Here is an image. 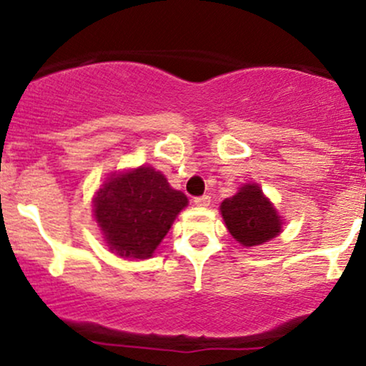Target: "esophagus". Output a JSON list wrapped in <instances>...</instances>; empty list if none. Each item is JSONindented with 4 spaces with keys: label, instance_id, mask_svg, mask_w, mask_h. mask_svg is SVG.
Masks as SVG:
<instances>
[{
    "label": "esophagus",
    "instance_id": "34e87169",
    "mask_svg": "<svg viewBox=\"0 0 366 366\" xmlns=\"http://www.w3.org/2000/svg\"><path fill=\"white\" fill-rule=\"evenodd\" d=\"M209 201H212V197H209L208 194H203V196H197V197H194V204H196V207H201V208L208 207Z\"/></svg>",
    "mask_w": 366,
    "mask_h": 366
}]
</instances>
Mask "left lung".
Returning a JSON list of instances; mask_svg holds the SVG:
<instances>
[{
  "label": "left lung",
  "instance_id": "1",
  "mask_svg": "<svg viewBox=\"0 0 366 366\" xmlns=\"http://www.w3.org/2000/svg\"><path fill=\"white\" fill-rule=\"evenodd\" d=\"M220 212L230 236L246 247L268 242L282 230V218L258 184H244L222 201Z\"/></svg>",
  "mask_w": 366,
  "mask_h": 366
}]
</instances>
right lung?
I'll return each mask as SVG.
<instances>
[{
    "mask_svg": "<svg viewBox=\"0 0 366 366\" xmlns=\"http://www.w3.org/2000/svg\"><path fill=\"white\" fill-rule=\"evenodd\" d=\"M184 192L175 191L153 167L112 174L92 199L94 218L113 253L149 258L167 236L180 209Z\"/></svg>",
    "mask_w": 366,
    "mask_h": 366,
    "instance_id": "obj_1",
    "label": "right lung"
}]
</instances>
